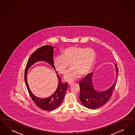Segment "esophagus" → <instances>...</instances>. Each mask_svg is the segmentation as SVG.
Instances as JSON below:
<instances>
[{
	"label": "esophagus",
	"mask_w": 135,
	"mask_h": 135,
	"mask_svg": "<svg viewBox=\"0 0 135 135\" xmlns=\"http://www.w3.org/2000/svg\"><path fill=\"white\" fill-rule=\"evenodd\" d=\"M73 83H69V84H68V85H69V86H71V85H73Z\"/></svg>",
	"instance_id": "34e87169"
}]
</instances>
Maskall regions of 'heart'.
Here are the masks:
<instances>
[{"label": "heart", "instance_id": "1", "mask_svg": "<svg viewBox=\"0 0 135 135\" xmlns=\"http://www.w3.org/2000/svg\"><path fill=\"white\" fill-rule=\"evenodd\" d=\"M96 58V53L91 48L70 46L62 51V55L54 58L53 65L59 73L64 74L70 64L71 68L66 73L64 79L71 82L80 76L86 75L91 70Z\"/></svg>", "mask_w": 135, "mask_h": 135}]
</instances>
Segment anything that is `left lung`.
<instances>
[{
    "instance_id": "1",
    "label": "left lung",
    "mask_w": 135,
    "mask_h": 135,
    "mask_svg": "<svg viewBox=\"0 0 135 135\" xmlns=\"http://www.w3.org/2000/svg\"><path fill=\"white\" fill-rule=\"evenodd\" d=\"M116 79L118 73V69L115 64ZM93 73H89L79 82L80 89L79 99L85 107L90 109H96L105 104L110 97L116 84V80L113 85L107 90L98 91L93 86L92 77Z\"/></svg>"
}]
</instances>
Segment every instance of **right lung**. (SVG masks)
<instances>
[{
	"instance_id": "obj_1",
	"label": "right lung",
	"mask_w": 135,
	"mask_h": 135,
	"mask_svg": "<svg viewBox=\"0 0 135 135\" xmlns=\"http://www.w3.org/2000/svg\"><path fill=\"white\" fill-rule=\"evenodd\" d=\"M55 47L46 45L39 48L31 55L27 64L25 72V81L31 98L35 104L41 109L46 111H51L56 109L61 104L64 100L68 84L66 82H61V78L57 75L58 85L56 91L50 97L46 98L40 99L35 96L31 92L27 81V71L28 69L35 62L39 61L46 62L55 70L53 65V54ZM57 73V71H56Z\"/></svg>"
}]
</instances>
